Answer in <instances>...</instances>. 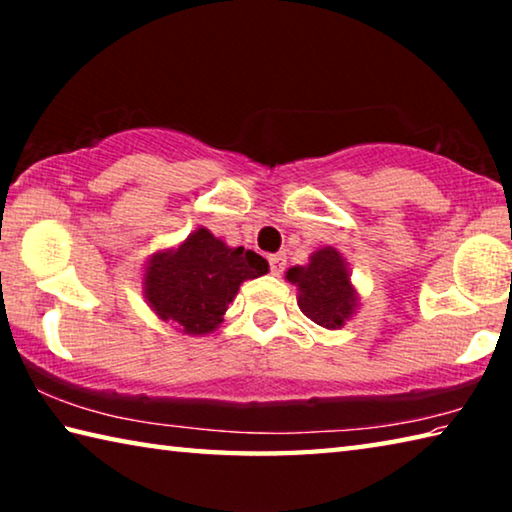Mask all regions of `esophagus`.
I'll list each match as a JSON object with an SVG mask.
<instances>
[{
	"instance_id": "1",
	"label": "esophagus",
	"mask_w": 512,
	"mask_h": 512,
	"mask_svg": "<svg viewBox=\"0 0 512 512\" xmlns=\"http://www.w3.org/2000/svg\"><path fill=\"white\" fill-rule=\"evenodd\" d=\"M268 264H271V273L273 275H280L284 271V264H287V259H284L282 253H277V255L268 257Z\"/></svg>"
}]
</instances>
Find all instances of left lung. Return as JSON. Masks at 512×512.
<instances>
[{
	"label": "left lung",
	"instance_id": "8db88e82",
	"mask_svg": "<svg viewBox=\"0 0 512 512\" xmlns=\"http://www.w3.org/2000/svg\"><path fill=\"white\" fill-rule=\"evenodd\" d=\"M287 280L298 284V305L302 314L320 327H341L357 305L348 268L339 250L334 248L318 250L307 266L289 268Z\"/></svg>",
	"mask_w": 512,
	"mask_h": 512
}]
</instances>
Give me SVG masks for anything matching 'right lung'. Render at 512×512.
<instances>
[{
    "mask_svg": "<svg viewBox=\"0 0 512 512\" xmlns=\"http://www.w3.org/2000/svg\"><path fill=\"white\" fill-rule=\"evenodd\" d=\"M268 262L246 248H228L210 230H196L173 253L151 259L146 298L164 323L185 334H207L221 323L244 280L264 275Z\"/></svg>",
    "mask_w": 512,
    "mask_h": 512,
    "instance_id": "obj_1",
    "label": "right lung"
}]
</instances>
